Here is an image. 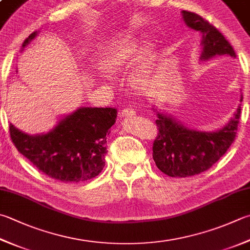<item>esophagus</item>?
<instances>
[{
    "label": "esophagus",
    "mask_w": 250,
    "mask_h": 250,
    "mask_svg": "<svg viewBox=\"0 0 250 250\" xmlns=\"http://www.w3.org/2000/svg\"><path fill=\"white\" fill-rule=\"evenodd\" d=\"M135 115L136 112L133 109H129V107H127V109H124L121 112V117H133Z\"/></svg>",
    "instance_id": "34e87169"
}]
</instances>
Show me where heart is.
Listing matches in <instances>:
<instances>
[{"mask_svg": "<svg viewBox=\"0 0 250 250\" xmlns=\"http://www.w3.org/2000/svg\"><path fill=\"white\" fill-rule=\"evenodd\" d=\"M137 62L128 79L133 87L143 88L152 75L153 54L151 46H146L140 38H130L113 45L103 58L102 66L107 73L115 74L128 69Z\"/></svg>", "mask_w": 250, "mask_h": 250, "instance_id": "obj_1", "label": "heart"}]
</instances>
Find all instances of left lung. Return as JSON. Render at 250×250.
Instances as JSON below:
<instances>
[{
  "mask_svg": "<svg viewBox=\"0 0 250 250\" xmlns=\"http://www.w3.org/2000/svg\"><path fill=\"white\" fill-rule=\"evenodd\" d=\"M182 16L188 27L201 34L200 61L222 55L236 58L229 42L210 22L191 12L182 11ZM241 105L227 124L214 131L189 128L171 114L152 107L158 116V136L152 147L158 168L171 177L194 176L210 168L235 140Z\"/></svg>",
  "mask_w": 250,
  "mask_h": 250,
  "instance_id": "8db88e82",
  "label": "left lung"
}]
</instances>
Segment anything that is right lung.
Here are the masks:
<instances>
[{
  "label": "right lung",
  "instance_id": "1",
  "mask_svg": "<svg viewBox=\"0 0 250 250\" xmlns=\"http://www.w3.org/2000/svg\"><path fill=\"white\" fill-rule=\"evenodd\" d=\"M38 31L23 41L21 51ZM116 109L78 107L60 119L48 133L28 135L9 125L14 145L23 157L49 177L81 183L99 175L105 166L106 135L114 125Z\"/></svg>",
  "mask_w": 250,
  "mask_h": 250
}]
</instances>
